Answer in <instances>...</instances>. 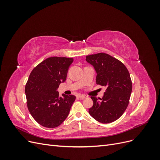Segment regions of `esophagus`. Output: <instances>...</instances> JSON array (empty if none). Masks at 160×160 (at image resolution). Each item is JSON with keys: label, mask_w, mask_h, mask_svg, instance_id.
I'll return each mask as SVG.
<instances>
[{"label": "esophagus", "mask_w": 160, "mask_h": 160, "mask_svg": "<svg viewBox=\"0 0 160 160\" xmlns=\"http://www.w3.org/2000/svg\"><path fill=\"white\" fill-rule=\"evenodd\" d=\"M77 97H78V98H79V99H84L87 98V96H85V95H78V96H77Z\"/></svg>", "instance_id": "esophagus-1"}]
</instances>
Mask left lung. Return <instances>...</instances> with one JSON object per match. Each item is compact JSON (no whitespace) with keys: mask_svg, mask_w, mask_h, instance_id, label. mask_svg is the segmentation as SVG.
<instances>
[{"mask_svg":"<svg viewBox=\"0 0 160 160\" xmlns=\"http://www.w3.org/2000/svg\"><path fill=\"white\" fill-rule=\"evenodd\" d=\"M97 72L96 83L107 88L102 98L91 97L93 105L89 113L98 122H115L126 110L132 91L129 72L123 63L108 54L97 53L86 57Z\"/></svg>","mask_w":160,"mask_h":160,"instance_id":"1","label":"left lung"}]
</instances>
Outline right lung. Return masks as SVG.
I'll return each mask as SVG.
<instances>
[{
    "label": "right lung",
    "mask_w": 160,
    "mask_h": 160,
    "mask_svg": "<svg viewBox=\"0 0 160 160\" xmlns=\"http://www.w3.org/2000/svg\"><path fill=\"white\" fill-rule=\"evenodd\" d=\"M72 61V58H47L32 69L28 77L25 85L27 108L34 119L43 127H58L69 113L75 96L59 97L57 89L65 81Z\"/></svg>",
    "instance_id": "obj_1"
}]
</instances>
